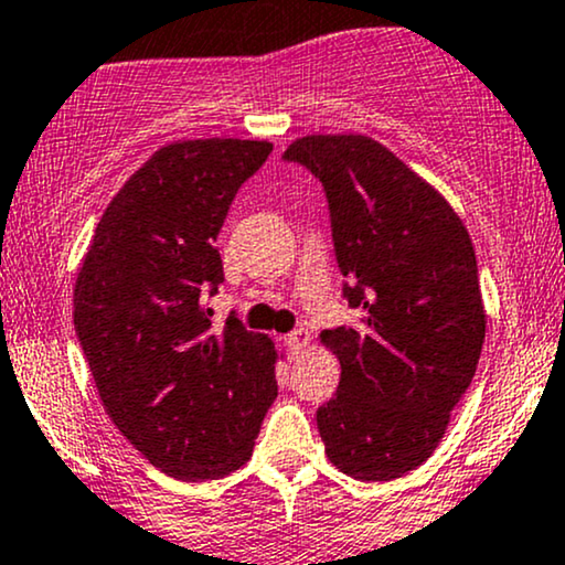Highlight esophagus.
I'll use <instances>...</instances> for the list:
<instances>
[{
  "instance_id": "34e87169",
  "label": "esophagus",
  "mask_w": 565,
  "mask_h": 565,
  "mask_svg": "<svg viewBox=\"0 0 565 565\" xmlns=\"http://www.w3.org/2000/svg\"><path fill=\"white\" fill-rule=\"evenodd\" d=\"M284 343H287V351L292 353V356H297V353H302L308 349V345H311V332L308 330H295V332H289L287 338H284Z\"/></svg>"
}]
</instances>
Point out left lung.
<instances>
[{
    "label": "left lung",
    "mask_w": 565,
    "mask_h": 565,
    "mask_svg": "<svg viewBox=\"0 0 565 565\" xmlns=\"http://www.w3.org/2000/svg\"><path fill=\"white\" fill-rule=\"evenodd\" d=\"M284 160L321 182L343 297L356 327L321 343L338 394L316 411L330 461L356 480L413 472L434 454L472 383L482 340L477 257L443 195L367 136H306Z\"/></svg>",
    "instance_id": "left-lung-1"
}]
</instances>
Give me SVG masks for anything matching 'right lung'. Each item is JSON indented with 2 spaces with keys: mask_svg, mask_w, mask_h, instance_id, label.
I'll use <instances>...</instances> for the list:
<instances>
[{
  "mask_svg": "<svg viewBox=\"0 0 565 565\" xmlns=\"http://www.w3.org/2000/svg\"><path fill=\"white\" fill-rule=\"evenodd\" d=\"M270 141L163 147L98 222L74 287V330L111 424L160 472L216 480L249 461L278 394L270 338L235 313L212 330L214 246Z\"/></svg>",
  "mask_w": 565,
  "mask_h": 565,
  "instance_id": "add662e5",
  "label": "right lung"
}]
</instances>
